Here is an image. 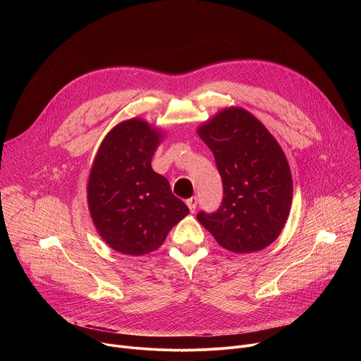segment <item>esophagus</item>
<instances>
[{
  "label": "esophagus",
  "mask_w": 361,
  "mask_h": 361,
  "mask_svg": "<svg viewBox=\"0 0 361 361\" xmlns=\"http://www.w3.org/2000/svg\"><path fill=\"white\" fill-rule=\"evenodd\" d=\"M197 197H191V198H188L187 201H185V204L188 205V209H190V212L191 213H194L195 212V209H197Z\"/></svg>",
  "instance_id": "esophagus-1"
}]
</instances>
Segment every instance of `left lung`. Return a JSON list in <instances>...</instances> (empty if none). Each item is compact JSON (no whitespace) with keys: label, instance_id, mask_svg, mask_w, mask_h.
<instances>
[{"label":"left lung","instance_id":"obj_1","mask_svg":"<svg viewBox=\"0 0 361 361\" xmlns=\"http://www.w3.org/2000/svg\"><path fill=\"white\" fill-rule=\"evenodd\" d=\"M197 134L213 151L223 201L197 220L226 250L260 251L281 233L291 207L293 178L284 152L269 130L240 107L220 111Z\"/></svg>","mask_w":361,"mask_h":361}]
</instances>
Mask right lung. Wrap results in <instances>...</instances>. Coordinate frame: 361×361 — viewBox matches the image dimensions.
Masks as SVG:
<instances>
[{"label":"right lung","mask_w":361,"mask_h":361,"mask_svg":"<svg viewBox=\"0 0 361 361\" xmlns=\"http://www.w3.org/2000/svg\"><path fill=\"white\" fill-rule=\"evenodd\" d=\"M161 134L140 118L117 124L102 140L88 185L94 226L113 250L142 255L157 250L188 213L170 183L151 167Z\"/></svg>","instance_id":"obj_1"}]
</instances>
